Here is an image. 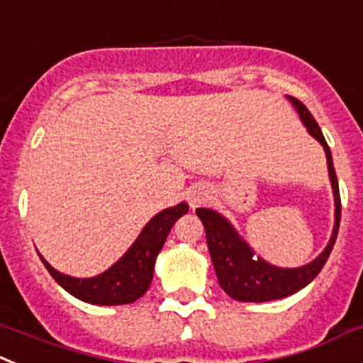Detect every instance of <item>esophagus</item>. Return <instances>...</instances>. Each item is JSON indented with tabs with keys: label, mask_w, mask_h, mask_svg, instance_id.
<instances>
[{
	"label": "esophagus",
	"mask_w": 363,
	"mask_h": 363,
	"mask_svg": "<svg viewBox=\"0 0 363 363\" xmlns=\"http://www.w3.org/2000/svg\"><path fill=\"white\" fill-rule=\"evenodd\" d=\"M210 201V194L204 186L195 184L191 186L190 191H188V203H190L191 208H199L203 204H206Z\"/></svg>",
	"instance_id": "obj_1"
}]
</instances>
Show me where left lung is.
<instances>
[{"instance_id":"1","label":"left lung","mask_w":363,"mask_h":363,"mask_svg":"<svg viewBox=\"0 0 363 363\" xmlns=\"http://www.w3.org/2000/svg\"><path fill=\"white\" fill-rule=\"evenodd\" d=\"M286 99L291 100V104L298 111L308 135H313L325 151L327 169H329V179L334 195L333 234H330L327 247L323 248V252L316 259L307 264H301V267H296V269H283V267H276V264L264 261L263 257L256 256L254 248L238 234V230L234 228V225L225 216H220L212 208H197L195 213H197L204 230H206L208 250H210V257H212L220 289L230 298L238 299V301L263 303V301L281 299L301 291L323 269L325 261L329 259L334 242H336V235H338L342 203H340L338 179H336V172H334L330 150L325 143V137L321 133L320 125L314 121V116L311 115L307 107L294 96H286Z\"/></svg>"}]
</instances>
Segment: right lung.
<instances>
[{
    "label": "right lung",
    "instance_id": "1",
    "mask_svg": "<svg viewBox=\"0 0 363 363\" xmlns=\"http://www.w3.org/2000/svg\"><path fill=\"white\" fill-rule=\"evenodd\" d=\"M188 204L179 203L166 208L147 220L143 232L124 256L106 272L93 277H72L52 269L42 256V263L62 289L74 298L93 305H125L143 298L150 289L155 270V259L162 250L175 220L188 213Z\"/></svg>",
    "mask_w": 363,
    "mask_h": 363
}]
</instances>
